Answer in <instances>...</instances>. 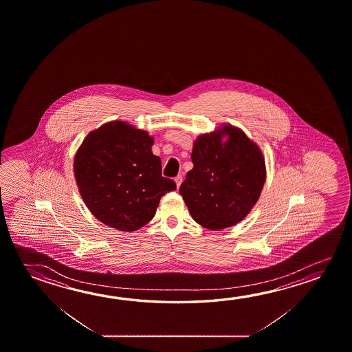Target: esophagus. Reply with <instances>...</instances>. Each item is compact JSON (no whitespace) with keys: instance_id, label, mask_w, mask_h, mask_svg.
Masks as SVG:
<instances>
[{"instance_id":"obj_1","label":"esophagus","mask_w":352,"mask_h":352,"mask_svg":"<svg viewBox=\"0 0 352 352\" xmlns=\"http://www.w3.org/2000/svg\"><path fill=\"white\" fill-rule=\"evenodd\" d=\"M174 182H175V184H177V188L179 189V186L182 185V183H183V177L182 175H178L177 178L174 179Z\"/></svg>"}]
</instances>
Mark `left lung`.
I'll return each mask as SVG.
<instances>
[{"mask_svg":"<svg viewBox=\"0 0 352 352\" xmlns=\"http://www.w3.org/2000/svg\"><path fill=\"white\" fill-rule=\"evenodd\" d=\"M194 168L180 195L199 225L219 231L239 223L259 200L265 184V158L239 127L222 124L194 141Z\"/></svg>","mask_w":352,"mask_h":352,"instance_id":"1","label":"left lung"}]
</instances>
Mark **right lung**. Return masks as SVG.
Returning <instances> with one entry per match:
<instances>
[{"mask_svg": "<svg viewBox=\"0 0 352 352\" xmlns=\"http://www.w3.org/2000/svg\"><path fill=\"white\" fill-rule=\"evenodd\" d=\"M147 131L114 120L93 130L74 160L76 183L88 210L104 225L133 232L156 214L162 196L177 189L162 177Z\"/></svg>", "mask_w": 352, "mask_h": 352, "instance_id": "add662e5", "label": "right lung"}]
</instances>
